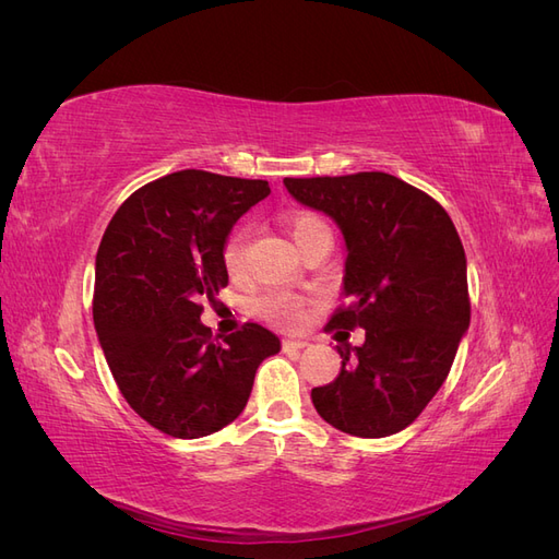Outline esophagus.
I'll return each mask as SVG.
<instances>
[{
  "label": "esophagus",
  "mask_w": 559,
  "mask_h": 559,
  "mask_svg": "<svg viewBox=\"0 0 559 559\" xmlns=\"http://www.w3.org/2000/svg\"><path fill=\"white\" fill-rule=\"evenodd\" d=\"M310 343L306 341V337H284L282 341V349L284 352H300V349H306Z\"/></svg>",
  "instance_id": "1"
}]
</instances>
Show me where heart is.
I'll use <instances>...</instances> for the list:
<instances>
[{
	"label": "heart",
	"mask_w": 559,
	"mask_h": 559,
	"mask_svg": "<svg viewBox=\"0 0 559 559\" xmlns=\"http://www.w3.org/2000/svg\"><path fill=\"white\" fill-rule=\"evenodd\" d=\"M286 228H289L292 238L300 251H306L319 240H331V226L321 214L300 210L286 218ZM247 247H249V228H240L230 235L226 245V265L230 273H242L247 261ZM259 314L273 324L280 326H298L302 321V300L292 294H273L259 302Z\"/></svg>",
	"instance_id": "obj_1"
}]
</instances>
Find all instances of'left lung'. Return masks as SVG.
Returning <instances> with one entry per match:
<instances>
[{
	"mask_svg": "<svg viewBox=\"0 0 559 559\" xmlns=\"http://www.w3.org/2000/svg\"><path fill=\"white\" fill-rule=\"evenodd\" d=\"M300 205L341 228L343 294L326 331L364 329L361 347L337 345V378L312 389L331 427L392 436L419 417L445 382L471 321L466 257L448 212L386 173L284 179Z\"/></svg>",
	"mask_w": 559,
	"mask_h": 559,
	"instance_id": "left-lung-1",
	"label": "left lung"
}]
</instances>
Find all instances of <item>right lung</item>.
I'll list each match as a JSON object with an SVG mask.
<instances>
[{
  "instance_id": "obj_1",
  "label": "right lung",
  "mask_w": 559,
  "mask_h": 559,
  "mask_svg": "<svg viewBox=\"0 0 559 559\" xmlns=\"http://www.w3.org/2000/svg\"><path fill=\"white\" fill-rule=\"evenodd\" d=\"M263 179L181 170L134 191L95 259L93 321L130 408L175 438L210 436L238 417L280 337L247 324L212 341L202 298L228 284L235 222L267 198Z\"/></svg>"
}]
</instances>
